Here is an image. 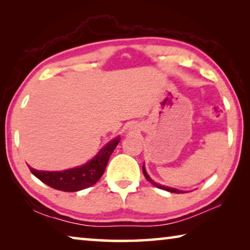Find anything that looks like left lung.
<instances>
[{
    "mask_svg": "<svg viewBox=\"0 0 250 250\" xmlns=\"http://www.w3.org/2000/svg\"><path fill=\"white\" fill-rule=\"evenodd\" d=\"M142 171H143V174H145V176H146V179L150 182V183H152L153 184L154 186H156V188H162V189H166V191H168V192H172V193H183V191H180V189H176V188H167V186H162V185H160V184H158V183H155L154 181H152L151 179H150V176L147 175V173H146V168H145V166L142 167Z\"/></svg>",
    "mask_w": 250,
    "mask_h": 250,
    "instance_id": "1",
    "label": "left lung"
}]
</instances>
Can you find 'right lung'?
I'll use <instances>...</instances> for the list:
<instances>
[{
	"label": "right lung",
	"instance_id": "add662e5",
	"mask_svg": "<svg viewBox=\"0 0 250 250\" xmlns=\"http://www.w3.org/2000/svg\"><path fill=\"white\" fill-rule=\"evenodd\" d=\"M120 138H117L104 146L94 159L83 167L61 172L37 171L28 166L29 170L37 179L50 188L64 192H77L96 184L103 176L110 155L116 149Z\"/></svg>",
	"mask_w": 250,
	"mask_h": 250
}]
</instances>
